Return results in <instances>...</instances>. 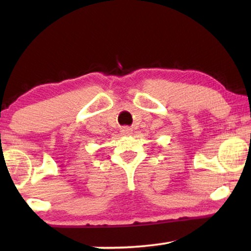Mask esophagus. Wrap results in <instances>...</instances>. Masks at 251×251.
Wrapping results in <instances>:
<instances>
[{"label":"esophagus","instance_id":"1","mask_svg":"<svg viewBox=\"0 0 251 251\" xmlns=\"http://www.w3.org/2000/svg\"><path fill=\"white\" fill-rule=\"evenodd\" d=\"M122 133H125V135H130V133L132 132L131 128H129V126H125V128H122Z\"/></svg>","mask_w":251,"mask_h":251}]
</instances>
